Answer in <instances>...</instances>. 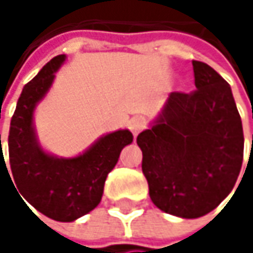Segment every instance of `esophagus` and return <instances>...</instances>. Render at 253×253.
Returning a JSON list of instances; mask_svg holds the SVG:
<instances>
[{"label": "esophagus", "mask_w": 253, "mask_h": 253, "mask_svg": "<svg viewBox=\"0 0 253 253\" xmlns=\"http://www.w3.org/2000/svg\"><path fill=\"white\" fill-rule=\"evenodd\" d=\"M128 127H130V131L133 133V136H137L145 128V120L140 119V117H134V119L130 120Z\"/></svg>", "instance_id": "34e87169"}]
</instances>
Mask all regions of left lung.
<instances>
[{
	"label": "left lung",
	"mask_w": 253,
	"mask_h": 253,
	"mask_svg": "<svg viewBox=\"0 0 253 253\" xmlns=\"http://www.w3.org/2000/svg\"><path fill=\"white\" fill-rule=\"evenodd\" d=\"M192 93L173 92L136 142L157 208L180 218L215 210L233 190L243 161V128L231 87L193 61Z\"/></svg>",
	"instance_id": "1"
}]
</instances>
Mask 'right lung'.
<instances>
[{
    "instance_id": "1",
    "label": "right lung",
    "mask_w": 253,
    "mask_h": 253,
    "mask_svg": "<svg viewBox=\"0 0 253 253\" xmlns=\"http://www.w3.org/2000/svg\"><path fill=\"white\" fill-rule=\"evenodd\" d=\"M66 60L64 54L54 57L23 87L8 134L10 167L17 190L35 210L61 223L75 221L98 207L108 173L122 149L133 142V134L120 128L102 134L76 157L64 158L43 149L35 111Z\"/></svg>"
}]
</instances>
